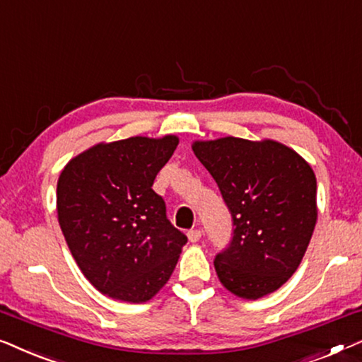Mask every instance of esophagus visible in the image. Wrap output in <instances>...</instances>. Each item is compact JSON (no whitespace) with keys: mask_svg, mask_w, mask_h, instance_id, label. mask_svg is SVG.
Masks as SVG:
<instances>
[{"mask_svg":"<svg viewBox=\"0 0 362 362\" xmlns=\"http://www.w3.org/2000/svg\"><path fill=\"white\" fill-rule=\"evenodd\" d=\"M187 236H188V239H190V243H198V241H200V238H202V231L200 230H190L187 233Z\"/></svg>","mask_w":362,"mask_h":362,"instance_id":"1","label":"esophagus"}]
</instances>
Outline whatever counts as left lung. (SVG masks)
<instances>
[{
    "label": "left lung",
    "mask_w": 362,
    "mask_h": 362,
    "mask_svg": "<svg viewBox=\"0 0 362 362\" xmlns=\"http://www.w3.org/2000/svg\"><path fill=\"white\" fill-rule=\"evenodd\" d=\"M198 160L218 183L233 218L230 246L215 257L231 293L276 292L302 262L317 225V179L303 157L277 141H195Z\"/></svg>",
    "instance_id": "1"
}]
</instances>
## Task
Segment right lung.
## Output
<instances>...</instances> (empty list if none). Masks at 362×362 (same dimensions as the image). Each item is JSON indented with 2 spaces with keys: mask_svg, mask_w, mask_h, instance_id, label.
Here are the masks:
<instances>
[{
  "mask_svg": "<svg viewBox=\"0 0 362 362\" xmlns=\"http://www.w3.org/2000/svg\"><path fill=\"white\" fill-rule=\"evenodd\" d=\"M179 146L177 136L100 142L64 167L59 225L70 252L98 292L142 303L169 281L187 236L167 220L152 190Z\"/></svg>",
  "mask_w": 362,
  "mask_h": 362,
  "instance_id": "obj_1",
  "label": "right lung"
}]
</instances>
